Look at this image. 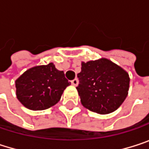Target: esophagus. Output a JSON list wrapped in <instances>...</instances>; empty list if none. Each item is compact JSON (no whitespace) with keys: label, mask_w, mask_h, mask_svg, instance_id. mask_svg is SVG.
<instances>
[{"label":"esophagus","mask_w":149,"mask_h":149,"mask_svg":"<svg viewBox=\"0 0 149 149\" xmlns=\"http://www.w3.org/2000/svg\"><path fill=\"white\" fill-rule=\"evenodd\" d=\"M72 85H74V86H77V84H78V79L77 78H75V79H73V80H72Z\"/></svg>","instance_id":"obj_1"}]
</instances>
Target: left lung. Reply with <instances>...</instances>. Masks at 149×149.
<instances>
[{
	"mask_svg": "<svg viewBox=\"0 0 149 149\" xmlns=\"http://www.w3.org/2000/svg\"><path fill=\"white\" fill-rule=\"evenodd\" d=\"M77 87L81 103L88 109L109 114L117 109L128 95L129 74L109 59L83 62Z\"/></svg>",
	"mask_w": 149,
	"mask_h": 149,
	"instance_id": "obj_1",
	"label": "left lung"
}]
</instances>
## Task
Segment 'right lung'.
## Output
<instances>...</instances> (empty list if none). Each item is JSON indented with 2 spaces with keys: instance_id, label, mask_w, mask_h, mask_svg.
I'll use <instances>...</instances> for the list:
<instances>
[{
  "instance_id": "1",
  "label": "right lung",
  "mask_w": 149,
  "mask_h": 149,
  "mask_svg": "<svg viewBox=\"0 0 149 149\" xmlns=\"http://www.w3.org/2000/svg\"><path fill=\"white\" fill-rule=\"evenodd\" d=\"M70 84L64 72L50 63L33 67L21 75L15 81L16 96L27 109L43 110L57 104Z\"/></svg>"
}]
</instances>
